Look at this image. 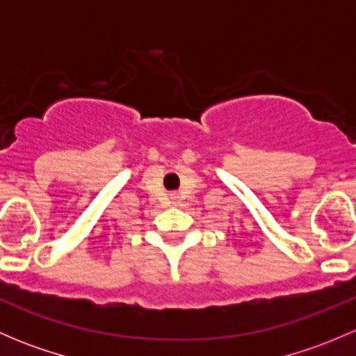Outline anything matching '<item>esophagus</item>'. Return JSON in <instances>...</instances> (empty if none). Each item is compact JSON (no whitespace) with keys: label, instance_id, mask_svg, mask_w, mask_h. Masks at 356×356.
Instances as JSON below:
<instances>
[{"label":"esophagus","instance_id":"esophagus-1","mask_svg":"<svg viewBox=\"0 0 356 356\" xmlns=\"http://www.w3.org/2000/svg\"><path fill=\"white\" fill-rule=\"evenodd\" d=\"M170 200H172V203H175V201L179 200V195H177V193H170Z\"/></svg>","mask_w":356,"mask_h":356}]
</instances>
